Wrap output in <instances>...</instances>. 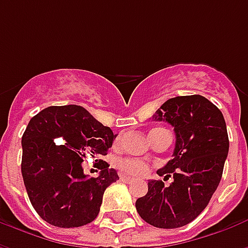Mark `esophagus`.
<instances>
[{
	"label": "esophagus",
	"instance_id": "34e87169",
	"mask_svg": "<svg viewBox=\"0 0 248 248\" xmlns=\"http://www.w3.org/2000/svg\"><path fill=\"white\" fill-rule=\"evenodd\" d=\"M121 181H124V182L126 183H130L133 182V178L127 177V175H121Z\"/></svg>",
	"mask_w": 248,
	"mask_h": 248
}]
</instances>
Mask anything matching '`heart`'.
<instances>
[{
    "label": "heart",
    "mask_w": 248,
    "mask_h": 248,
    "mask_svg": "<svg viewBox=\"0 0 248 248\" xmlns=\"http://www.w3.org/2000/svg\"><path fill=\"white\" fill-rule=\"evenodd\" d=\"M161 129V127H156L150 131V134L155 130ZM119 169L124 172V174H130V175H142L147 171V166H146L143 162L135 161V159H122L118 163Z\"/></svg>",
    "instance_id": "1"
}]
</instances>
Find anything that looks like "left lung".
Instances as JSON below:
<instances>
[{
    "instance_id": "1",
    "label": "left lung",
    "mask_w": 248,
    "mask_h": 248,
    "mask_svg": "<svg viewBox=\"0 0 248 248\" xmlns=\"http://www.w3.org/2000/svg\"><path fill=\"white\" fill-rule=\"evenodd\" d=\"M175 131L171 161L158 175L172 177L170 186L149 181V191L135 202L145 222L159 229H178L192 222L206 208L223 174L229 135L223 114L202 95L167 99L153 115Z\"/></svg>"
}]
</instances>
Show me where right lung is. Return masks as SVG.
I'll use <instances>...</instances> for the list:
<instances>
[{"label": "right lung", "mask_w": 248, "mask_h": 248, "mask_svg": "<svg viewBox=\"0 0 248 248\" xmlns=\"http://www.w3.org/2000/svg\"><path fill=\"white\" fill-rule=\"evenodd\" d=\"M117 135L77 105L50 106L30 119L22 135L21 171L33 207L47 223L79 227L97 218L105 190L118 178L108 162L89 178L82 162L108 154Z\"/></svg>", "instance_id": "1"}]
</instances>
